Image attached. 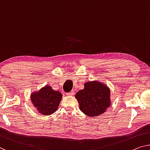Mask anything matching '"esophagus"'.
I'll list each match as a JSON object with an SVG mask.
<instances>
[{
    "label": "esophagus",
    "mask_w": 150,
    "mask_h": 150,
    "mask_svg": "<svg viewBox=\"0 0 150 150\" xmlns=\"http://www.w3.org/2000/svg\"><path fill=\"white\" fill-rule=\"evenodd\" d=\"M74 93H75V91H74V90H73V91H70V92L67 93V94L68 96H73V95H74Z\"/></svg>",
    "instance_id": "esophagus-1"
}]
</instances>
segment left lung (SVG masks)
<instances>
[{
  "label": "left lung",
  "mask_w": 150,
  "mask_h": 150,
  "mask_svg": "<svg viewBox=\"0 0 150 150\" xmlns=\"http://www.w3.org/2000/svg\"><path fill=\"white\" fill-rule=\"evenodd\" d=\"M110 89L98 81H88L84 84V89L76 93L75 98L79 104V108L89 117L102 115L110 105Z\"/></svg>",
  "instance_id": "obj_1"
}]
</instances>
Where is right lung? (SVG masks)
<instances>
[{"mask_svg": "<svg viewBox=\"0 0 150 150\" xmlns=\"http://www.w3.org/2000/svg\"><path fill=\"white\" fill-rule=\"evenodd\" d=\"M62 96L60 91H54L50 86H46L38 92L33 93L31 100L40 114L50 115L57 110Z\"/></svg>", "mask_w": 150, "mask_h": 150, "instance_id": "right-lung-1", "label": "right lung"}]
</instances>
